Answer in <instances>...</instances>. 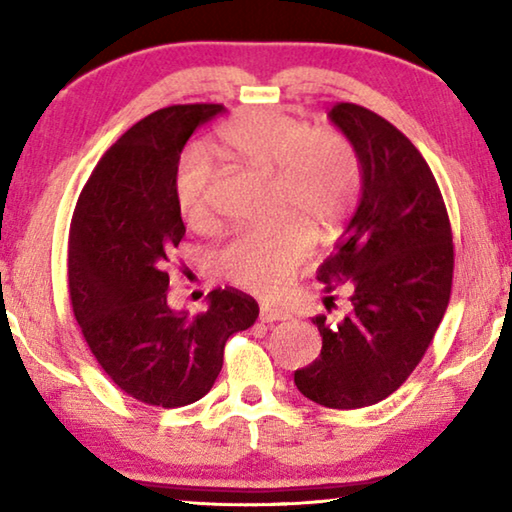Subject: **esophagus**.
Wrapping results in <instances>:
<instances>
[{"mask_svg":"<svg viewBox=\"0 0 512 512\" xmlns=\"http://www.w3.org/2000/svg\"><path fill=\"white\" fill-rule=\"evenodd\" d=\"M289 318H291L289 311H282L271 305L259 307V320H262V323H273V320H289Z\"/></svg>","mask_w":512,"mask_h":512,"instance_id":"esophagus-1","label":"esophagus"}]
</instances>
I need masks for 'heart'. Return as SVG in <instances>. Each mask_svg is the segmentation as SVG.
<instances>
[{
  "label": "heart",
  "mask_w": 512,
  "mask_h": 512,
  "mask_svg": "<svg viewBox=\"0 0 512 512\" xmlns=\"http://www.w3.org/2000/svg\"><path fill=\"white\" fill-rule=\"evenodd\" d=\"M221 144L237 160L275 176V212L332 232L357 205L363 183L359 153L334 128L314 131L282 110H250L230 121ZM214 167L201 151L178 162L176 198L189 223L210 219ZM292 219L273 230L241 232L216 255L221 275L241 289L277 296L311 253L309 230Z\"/></svg>",
  "instance_id": "1"
}]
</instances>
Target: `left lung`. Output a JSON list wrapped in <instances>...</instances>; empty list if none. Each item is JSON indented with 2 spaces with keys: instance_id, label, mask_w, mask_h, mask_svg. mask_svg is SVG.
<instances>
[{
  "instance_id": "obj_1",
  "label": "left lung",
  "mask_w": 512,
  "mask_h": 512,
  "mask_svg": "<svg viewBox=\"0 0 512 512\" xmlns=\"http://www.w3.org/2000/svg\"><path fill=\"white\" fill-rule=\"evenodd\" d=\"M329 119L357 149L363 183L316 280L327 293L348 282L352 309L334 325L314 318L323 350L293 381L327 409H361L395 393L433 341L452 293V225L429 164L391 121L357 103Z\"/></svg>"
}]
</instances>
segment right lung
I'll use <instances>...</instances> for the list:
<instances>
[{"mask_svg": "<svg viewBox=\"0 0 512 512\" xmlns=\"http://www.w3.org/2000/svg\"><path fill=\"white\" fill-rule=\"evenodd\" d=\"M221 103L151 112L103 153L69 225L67 280L76 323L106 375L144 404L176 409L210 391L225 341L255 323V298L214 289L189 318L167 302L169 262L185 223L176 171L198 126Z\"/></svg>", "mask_w": 512, "mask_h": 512, "instance_id": "1", "label": "right lung"}]
</instances>
